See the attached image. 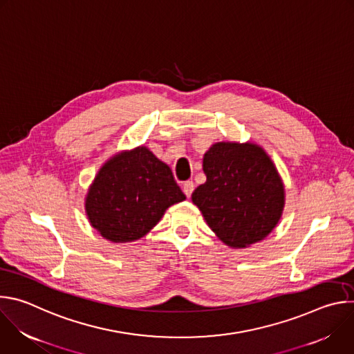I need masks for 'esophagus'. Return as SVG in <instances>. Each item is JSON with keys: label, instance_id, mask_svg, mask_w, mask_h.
Segmentation results:
<instances>
[{"label": "esophagus", "instance_id": "1", "mask_svg": "<svg viewBox=\"0 0 354 354\" xmlns=\"http://www.w3.org/2000/svg\"><path fill=\"white\" fill-rule=\"evenodd\" d=\"M193 190H194V183H193V180H186V182L183 183V193H185L187 197H190L192 193H193Z\"/></svg>", "mask_w": 354, "mask_h": 354}]
</instances>
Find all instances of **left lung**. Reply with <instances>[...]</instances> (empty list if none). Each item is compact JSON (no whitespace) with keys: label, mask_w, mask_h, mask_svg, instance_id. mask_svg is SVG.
Returning a JSON list of instances; mask_svg holds the SVG:
<instances>
[{"label":"left lung","mask_w":354,"mask_h":354,"mask_svg":"<svg viewBox=\"0 0 354 354\" xmlns=\"http://www.w3.org/2000/svg\"><path fill=\"white\" fill-rule=\"evenodd\" d=\"M203 171L207 180L192 200L224 243L245 248L272 232L284 207V187L259 145L217 142L205 154Z\"/></svg>","instance_id":"left-lung-1"}]
</instances>
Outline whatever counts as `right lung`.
I'll return each instance as SVG.
<instances>
[{
  "mask_svg": "<svg viewBox=\"0 0 354 354\" xmlns=\"http://www.w3.org/2000/svg\"><path fill=\"white\" fill-rule=\"evenodd\" d=\"M171 168L145 147L111 158L89 187V223L112 242L144 236L165 210L185 200Z\"/></svg>",
  "mask_w": 354,
  "mask_h": 354,
  "instance_id": "obj_1",
  "label": "right lung"
}]
</instances>
